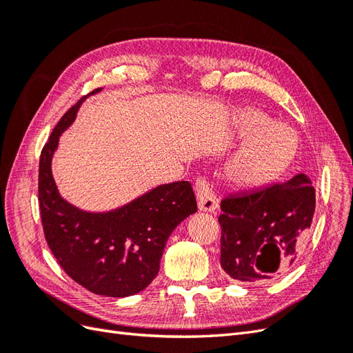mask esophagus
Here are the masks:
<instances>
[{"mask_svg": "<svg viewBox=\"0 0 353 353\" xmlns=\"http://www.w3.org/2000/svg\"><path fill=\"white\" fill-rule=\"evenodd\" d=\"M197 194V206L203 212H213L218 208L216 197L205 179H197L194 184Z\"/></svg>", "mask_w": 353, "mask_h": 353, "instance_id": "34e87169", "label": "esophagus"}]
</instances>
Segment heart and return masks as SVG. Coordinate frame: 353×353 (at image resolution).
I'll return each mask as SVG.
<instances>
[{"label": "heart", "instance_id": "b5f03b06", "mask_svg": "<svg viewBox=\"0 0 353 353\" xmlns=\"http://www.w3.org/2000/svg\"><path fill=\"white\" fill-rule=\"evenodd\" d=\"M232 126L248 138L227 166V178L243 190H258L272 184L290 168L299 152V137L293 128L274 122L254 109L239 110Z\"/></svg>", "mask_w": 353, "mask_h": 353}]
</instances>
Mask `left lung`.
<instances>
[{"mask_svg":"<svg viewBox=\"0 0 353 353\" xmlns=\"http://www.w3.org/2000/svg\"><path fill=\"white\" fill-rule=\"evenodd\" d=\"M221 266L244 283L271 280L287 271L311 228L315 188L305 174L283 184L230 196L221 203Z\"/></svg>","mask_w":353,"mask_h":353,"instance_id":"8db88e82","label":"left lung"}]
</instances>
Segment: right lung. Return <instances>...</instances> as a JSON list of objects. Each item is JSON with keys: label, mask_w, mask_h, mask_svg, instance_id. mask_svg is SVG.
Segmentation results:
<instances>
[{"label": "right lung", "mask_w": 353, "mask_h": 353, "mask_svg": "<svg viewBox=\"0 0 353 353\" xmlns=\"http://www.w3.org/2000/svg\"><path fill=\"white\" fill-rule=\"evenodd\" d=\"M83 100L61 117L41 152L42 227L48 248L72 280L95 294L128 297L154 280L169 236L197 212L196 196L188 181H176L109 212H87L63 199L51 162L60 135L73 123Z\"/></svg>", "instance_id": "obj_1"}]
</instances>
